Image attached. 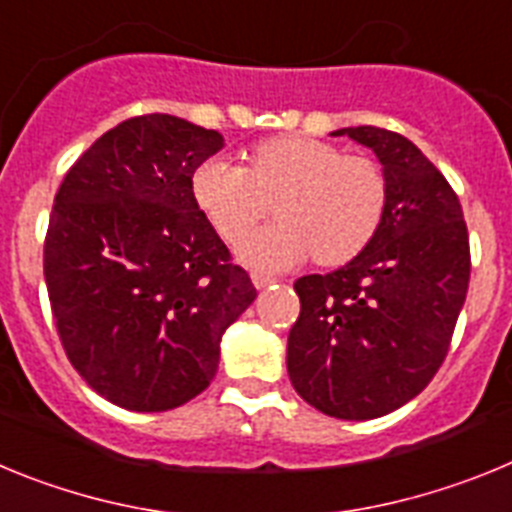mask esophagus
<instances>
[{"label": "esophagus", "instance_id": "esophagus-1", "mask_svg": "<svg viewBox=\"0 0 512 512\" xmlns=\"http://www.w3.org/2000/svg\"><path fill=\"white\" fill-rule=\"evenodd\" d=\"M253 287L256 289H266L271 284V279L269 277H264V274H253Z\"/></svg>", "mask_w": 512, "mask_h": 512}]
</instances>
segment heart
I'll return each instance as SVG.
<instances>
[{
	"label": "heart",
	"instance_id": "b5f03b06",
	"mask_svg": "<svg viewBox=\"0 0 512 512\" xmlns=\"http://www.w3.org/2000/svg\"><path fill=\"white\" fill-rule=\"evenodd\" d=\"M192 197L225 243H241L269 215L274 228L238 248L256 269H287L305 256L338 269L361 256L387 215L382 166L336 143L277 135L243 153V166L207 158L192 174Z\"/></svg>",
	"mask_w": 512,
	"mask_h": 512
}]
</instances>
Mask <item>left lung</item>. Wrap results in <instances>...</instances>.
I'll return each instance as SVG.
<instances>
[{"mask_svg":"<svg viewBox=\"0 0 512 512\" xmlns=\"http://www.w3.org/2000/svg\"><path fill=\"white\" fill-rule=\"evenodd\" d=\"M330 135L377 153L390 200L361 256L295 282L287 372L320 413L372 420L420 395L449 354L467 300L469 233L451 184L405 135L372 125Z\"/></svg>","mask_w":512,"mask_h":512,"instance_id":"obj_1","label":"left lung"}]
</instances>
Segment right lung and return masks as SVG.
Listing matches in <instances>:
<instances>
[{
  "label": "right lung",
  "mask_w": 512,
  "mask_h": 512,
  "mask_svg": "<svg viewBox=\"0 0 512 512\" xmlns=\"http://www.w3.org/2000/svg\"><path fill=\"white\" fill-rule=\"evenodd\" d=\"M223 135L140 115L92 143L63 176L43 271L63 351L94 392L135 413L207 390L220 338L256 300L192 197Z\"/></svg>",
  "instance_id": "right-lung-1"
}]
</instances>
